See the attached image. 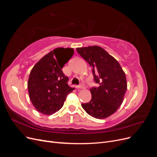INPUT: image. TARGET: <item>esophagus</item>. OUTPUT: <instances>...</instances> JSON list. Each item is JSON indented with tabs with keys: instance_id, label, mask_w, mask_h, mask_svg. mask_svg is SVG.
<instances>
[{
	"instance_id": "34e87169",
	"label": "esophagus",
	"mask_w": 157,
	"mask_h": 157,
	"mask_svg": "<svg viewBox=\"0 0 157 157\" xmlns=\"http://www.w3.org/2000/svg\"><path fill=\"white\" fill-rule=\"evenodd\" d=\"M76 88H77V89H80V88L84 89L86 87H85L84 85H79V86H76Z\"/></svg>"
}]
</instances>
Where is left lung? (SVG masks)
<instances>
[{"label":"left lung","mask_w":157,"mask_h":157,"mask_svg":"<svg viewBox=\"0 0 157 157\" xmlns=\"http://www.w3.org/2000/svg\"><path fill=\"white\" fill-rule=\"evenodd\" d=\"M77 51L91 66L94 81L99 85L90 89L91 100L82 103V108L99 119L111 116L124 99L127 89L125 73L117 60L101 47H82Z\"/></svg>","instance_id":"left-lung-1"}]
</instances>
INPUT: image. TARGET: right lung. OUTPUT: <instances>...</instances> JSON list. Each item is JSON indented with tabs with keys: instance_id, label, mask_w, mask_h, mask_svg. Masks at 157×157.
<instances>
[{
	"instance_id": "obj_1",
	"label": "right lung",
	"mask_w": 157,
	"mask_h": 157,
	"mask_svg": "<svg viewBox=\"0 0 157 157\" xmlns=\"http://www.w3.org/2000/svg\"><path fill=\"white\" fill-rule=\"evenodd\" d=\"M74 54L73 48H57L38 61L31 71L27 82L33 106L40 113L51 115L63 107L67 95L74 88L62 68Z\"/></svg>"
}]
</instances>
